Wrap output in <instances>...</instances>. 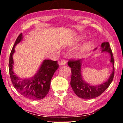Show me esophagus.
Listing matches in <instances>:
<instances>
[{"mask_svg":"<svg viewBox=\"0 0 123 123\" xmlns=\"http://www.w3.org/2000/svg\"><path fill=\"white\" fill-rule=\"evenodd\" d=\"M66 62L65 61H64V60H61V62H59V64L61 66H64L66 65Z\"/></svg>","mask_w":123,"mask_h":123,"instance_id":"obj_1","label":"esophagus"}]
</instances>
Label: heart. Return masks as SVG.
<instances>
[{
  "label": "heart",
  "mask_w": 123,
  "mask_h": 123,
  "mask_svg": "<svg viewBox=\"0 0 123 123\" xmlns=\"http://www.w3.org/2000/svg\"><path fill=\"white\" fill-rule=\"evenodd\" d=\"M80 38H78V40H80ZM91 43L89 42L85 44L82 48V49H81V50L79 52V54H82L83 53H84V52L88 50L89 49V48L91 47Z\"/></svg>",
  "instance_id": "obj_1"
}]
</instances>
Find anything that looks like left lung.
Listing matches in <instances>:
<instances>
[{
    "label": "left lung",
    "mask_w": 123,
    "mask_h": 123,
    "mask_svg": "<svg viewBox=\"0 0 123 123\" xmlns=\"http://www.w3.org/2000/svg\"><path fill=\"white\" fill-rule=\"evenodd\" d=\"M101 53L107 52L110 55V62L113 66L112 73L110 75L106 81L103 84L92 85L88 84L83 78L82 75V65L84 62V59L77 60L75 61H69L68 65L71 68L72 77L70 81V85L77 96L84 99H91L95 98L101 95L111 84L113 79L114 74V62L112 50L110 47L108 42L102 43L101 45ZM97 48L94 49L96 50Z\"/></svg>",
    "instance_id": "left-lung-1"
}]
</instances>
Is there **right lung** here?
Returning <instances> with one entry per match:
<instances>
[{
    "label": "right lung",
    "mask_w": 123,
    "mask_h": 123,
    "mask_svg": "<svg viewBox=\"0 0 123 123\" xmlns=\"http://www.w3.org/2000/svg\"><path fill=\"white\" fill-rule=\"evenodd\" d=\"M23 39L21 33L17 38L10 55L9 73L13 87L23 96L32 100H41L46 96L50 87L54 73L59 68L57 61L44 60L34 76L30 78H20L13 72V55L15 47Z\"/></svg>",
    "instance_id": "add662e5"
}]
</instances>
